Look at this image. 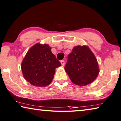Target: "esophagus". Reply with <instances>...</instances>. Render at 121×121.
Returning a JSON list of instances; mask_svg holds the SVG:
<instances>
[{"label": "esophagus", "mask_w": 121, "mask_h": 121, "mask_svg": "<svg viewBox=\"0 0 121 121\" xmlns=\"http://www.w3.org/2000/svg\"><path fill=\"white\" fill-rule=\"evenodd\" d=\"M60 62H61V65H62V66H64V65H65V61L62 60H61V61H60Z\"/></svg>", "instance_id": "34e87169"}]
</instances>
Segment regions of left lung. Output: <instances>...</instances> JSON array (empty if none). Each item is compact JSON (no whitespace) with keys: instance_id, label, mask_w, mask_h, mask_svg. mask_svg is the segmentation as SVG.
<instances>
[{"instance_id":"1","label":"left lung","mask_w":121,"mask_h":121,"mask_svg":"<svg viewBox=\"0 0 121 121\" xmlns=\"http://www.w3.org/2000/svg\"><path fill=\"white\" fill-rule=\"evenodd\" d=\"M65 70L73 83L85 86L97 78L99 69L97 59L87 46H77L68 55Z\"/></svg>"}]
</instances>
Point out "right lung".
<instances>
[{
    "label": "right lung",
    "mask_w": 121,
    "mask_h": 121,
    "mask_svg": "<svg viewBox=\"0 0 121 121\" xmlns=\"http://www.w3.org/2000/svg\"><path fill=\"white\" fill-rule=\"evenodd\" d=\"M61 65L48 44L37 43L27 52L21 68L25 79L30 84L46 87L52 81L55 68Z\"/></svg>",
    "instance_id": "right-lung-1"
}]
</instances>
